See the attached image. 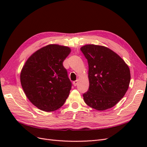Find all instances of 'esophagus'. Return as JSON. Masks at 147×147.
<instances>
[{
	"label": "esophagus",
	"instance_id": "obj_1",
	"mask_svg": "<svg viewBox=\"0 0 147 147\" xmlns=\"http://www.w3.org/2000/svg\"><path fill=\"white\" fill-rule=\"evenodd\" d=\"M77 84H78V80H75V81L73 82V84L74 86H76L77 85Z\"/></svg>",
	"mask_w": 147,
	"mask_h": 147
}]
</instances>
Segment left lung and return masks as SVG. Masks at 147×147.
<instances>
[{
  "mask_svg": "<svg viewBox=\"0 0 147 147\" xmlns=\"http://www.w3.org/2000/svg\"><path fill=\"white\" fill-rule=\"evenodd\" d=\"M80 50L88 60V91L83 99L90 107L104 111L113 107L127 92L131 80L127 64L110 48L92 44Z\"/></svg>",
  "mask_w": 147,
  "mask_h": 147,
  "instance_id": "left-lung-1",
  "label": "left lung"
}]
</instances>
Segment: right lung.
Wrapping results in <instances>:
<instances>
[{
  "label": "right lung",
  "instance_id": "right-lung-1",
  "mask_svg": "<svg viewBox=\"0 0 147 147\" xmlns=\"http://www.w3.org/2000/svg\"><path fill=\"white\" fill-rule=\"evenodd\" d=\"M71 49L50 44L34 52L21 69L20 81L27 98L44 112L61 108L67 98L71 83L63 61Z\"/></svg>",
  "mask_w": 147,
  "mask_h": 147
}]
</instances>
